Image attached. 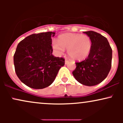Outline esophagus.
Wrapping results in <instances>:
<instances>
[{"label":"esophagus","mask_w":123,"mask_h":123,"mask_svg":"<svg viewBox=\"0 0 123 123\" xmlns=\"http://www.w3.org/2000/svg\"><path fill=\"white\" fill-rule=\"evenodd\" d=\"M69 61L68 60H65V64L66 65V64H68V63H69Z\"/></svg>","instance_id":"obj_1"}]
</instances>
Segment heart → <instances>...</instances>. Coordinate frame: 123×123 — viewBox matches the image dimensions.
I'll return each instance as SVG.
<instances>
[{"label": "heart", "instance_id": "1", "mask_svg": "<svg viewBox=\"0 0 123 123\" xmlns=\"http://www.w3.org/2000/svg\"><path fill=\"white\" fill-rule=\"evenodd\" d=\"M58 41L52 43L54 50L62 54L65 49H68V55L76 61L83 60L88 57L92 48V41L87 35L66 33L59 36Z\"/></svg>", "mask_w": 123, "mask_h": 123}]
</instances>
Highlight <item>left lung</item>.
<instances>
[{
  "label": "left lung",
  "mask_w": 123,
  "mask_h": 123,
  "mask_svg": "<svg viewBox=\"0 0 123 123\" xmlns=\"http://www.w3.org/2000/svg\"><path fill=\"white\" fill-rule=\"evenodd\" d=\"M84 33L91 38L92 48L87 58L76 62L72 73L80 83L93 86L102 82L108 75L111 66L112 50L106 38L102 35L92 31Z\"/></svg>",
  "instance_id": "8db88e82"
}]
</instances>
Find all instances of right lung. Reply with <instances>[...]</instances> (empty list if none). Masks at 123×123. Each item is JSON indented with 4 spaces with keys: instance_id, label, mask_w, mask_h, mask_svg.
<instances>
[{
    "instance_id": "right-lung-1",
    "label": "right lung",
    "mask_w": 123,
    "mask_h": 123,
    "mask_svg": "<svg viewBox=\"0 0 123 123\" xmlns=\"http://www.w3.org/2000/svg\"><path fill=\"white\" fill-rule=\"evenodd\" d=\"M54 32L33 33L18 43L14 55L15 71L19 79L34 89H42L53 83L65 64L62 57L53 55L52 36Z\"/></svg>"
}]
</instances>
